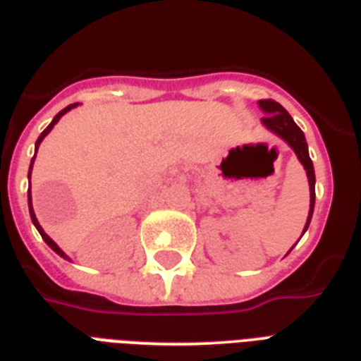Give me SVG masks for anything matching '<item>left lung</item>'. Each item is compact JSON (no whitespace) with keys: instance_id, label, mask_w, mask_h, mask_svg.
Listing matches in <instances>:
<instances>
[{"instance_id":"obj_1","label":"left lung","mask_w":361,"mask_h":361,"mask_svg":"<svg viewBox=\"0 0 361 361\" xmlns=\"http://www.w3.org/2000/svg\"><path fill=\"white\" fill-rule=\"evenodd\" d=\"M258 106L262 110L264 118H262V125L268 130H271L274 135H277L281 140H285L288 146L294 149L296 153L298 161L303 164V169H305V174H307V181H309V215H307V223L303 226L302 236L305 234V231L309 228V223H311V217H313V209H314V169H313V161L309 157V149H307V142H305V135H303V130L294 123L292 120V116L286 112L283 106H281L277 101H271V99H262V101H258ZM292 251V247H290ZM288 251V252H290ZM286 252V255H288Z\"/></svg>"}]
</instances>
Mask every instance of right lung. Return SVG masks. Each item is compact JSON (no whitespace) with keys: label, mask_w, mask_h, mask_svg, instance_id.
Here are the masks:
<instances>
[{"label":"right lung","mask_w":361,"mask_h":361,"mask_svg":"<svg viewBox=\"0 0 361 361\" xmlns=\"http://www.w3.org/2000/svg\"><path fill=\"white\" fill-rule=\"evenodd\" d=\"M75 106H78V103L69 104V106H67V109H63V110H61V112H58V114H56V118H54V120L50 121V125H48L47 129H44V130H42V133H41V136H39V138H37V142H35V153H37V149H39V146H41V142L44 140V136H47L48 133H50V130L54 129V125L58 123L59 118H61V116H63V114H67V112H69V110L75 109ZM33 161H35V155H33V159H31L30 172H27V178H30V180H31V169H33ZM30 185H31V183H30ZM27 204H30V215H31V221H33V225H35V228H37V231H39V234H41V236H42V240L47 241V245L50 247V249H52L54 252H58V255H59V257H61V258H65V260H71V258L67 257V255H65V252L61 251V249H59L58 243H56V241H54L52 238L48 236L47 232L42 231V226L39 225V221H37V217H35V212H33V204H31V187H30V191H27Z\"/></svg>","instance_id":"right-lung-1"}]
</instances>
